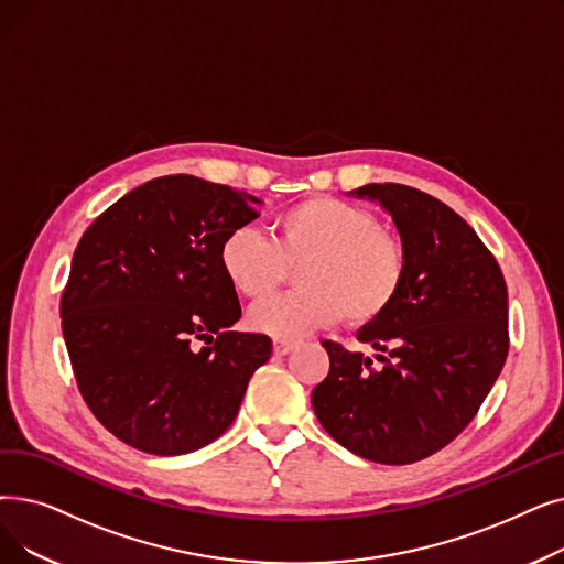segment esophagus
I'll return each mask as SVG.
<instances>
[{"label":"esophagus","instance_id":"1","mask_svg":"<svg viewBox=\"0 0 564 564\" xmlns=\"http://www.w3.org/2000/svg\"><path fill=\"white\" fill-rule=\"evenodd\" d=\"M292 348H295V340H290V338H274V355H276V357L288 355Z\"/></svg>","mask_w":564,"mask_h":564}]
</instances>
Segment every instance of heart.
Here are the masks:
<instances>
[{
  "instance_id": "b5f03b06",
  "label": "heart",
  "mask_w": 564,
  "mask_h": 564,
  "mask_svg": "<svg viewBox=\"0 0 564 564\" xmlns=\"http://www.w3.org/2000/svg\"><path fill=\"white\" fill-rule=\"evenodd\" d=\"M228 283L247 300H264L297 267V290L251 308L249 325L276 338H297L343 317L371 325L394 306L408 256L397 235L364 207L329 195L292 205L274 221V239L253 228L232 230L218 249Z\"/></svg>"
}]
</instances>
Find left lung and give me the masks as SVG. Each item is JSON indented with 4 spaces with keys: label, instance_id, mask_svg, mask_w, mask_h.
Segmentation results:
<instances>
[{
    "label": "left lung",
    "instance_id": "1",
    "mask_svg": "<svg viewBox=\"0 0 564 564\" xmlns=\"http://www.w3.org/2000/svg\"><path fill=\"white\" fill-rule=\"evenodd\" d=\"M348 195L391 216L408 272L394 306L357 332L380 366L325 340L329 373L311 403L348 452L405 465L449 445L496 384L509 350L507 285L477 232L433 195L403 184Z\"/></svg>",
    "mask_w": 564,
    "mask_h": 564
}]
</instances>
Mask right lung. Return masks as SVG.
<instances>
[{
    "label": "right lung",
    "mask_w": 564,
    "mask_h": 564,
    "mask_svg": "<svg viewBox=\"0 0 564 564\" xmlns=\"http://www.w3.org/2000/svg\"><path fill=\"white\" fill-rule=\"evenodd\" d=\"M256 205L243 191L167 175L127 193L83 235L62 332L85 403L121 443L180 456L235 422L272 338L230 329L241 306L218 249L258 218Z\"/></svg>",
    "instance_id": "1"
}]
</instances>
